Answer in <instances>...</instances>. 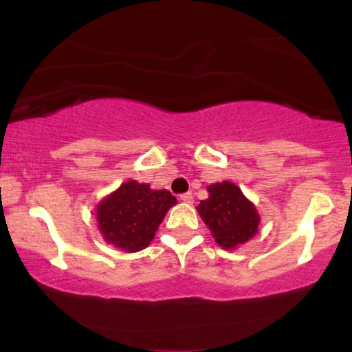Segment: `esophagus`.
Returning a JSON list of instances; mask_svg holds the SVG:
<instances>
[{"label":"esophagus","mask_w":352,"mask_h":352,"mask_svg":"<svg viewBox=\"0 0 352 352\" xmlns=\"http://www.w3.org/2000/svg\"><path fill=\"white\" fill-rule=\"evenodd\" d=\"M180 200H182V201H185V204H192V201H193V195H192V192L182 193V195H180Z\"/></svg>","instance_id":"obj_1"}]
</instances>
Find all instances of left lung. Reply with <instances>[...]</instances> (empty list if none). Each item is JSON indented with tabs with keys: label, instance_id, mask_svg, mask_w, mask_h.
Returning a JSON list of instances; mask_svg holds the SVG:
<instances>
[{
	"label": "left lung",
	"instance_id": "1",
	"mask_svg": "<svg viewBox=\"0 0 352 352\" xmlns=\"http://www.w3.org/2000/svg\"><path fill=\"white\" fill-rule=\"evenodd\" d=\"M208 199L201 200L197 210L218 245L235 248L258 232L260 217L235 184H213L208 187Z\"/></svg>",
	"mask_w": 352,
	"mask_h": 352
}]
</instances>
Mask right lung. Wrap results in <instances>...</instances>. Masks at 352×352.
<instances>
[{
  "label": "right lung",
  "mask_w": 352,
  "mask_h": 352,
  "mask_svg": "<svg viewBox=\"0 0 352 352\" xmlns=\"http://www.w3.org/2000/svg\"><path fill=\"white\" fill-rule=\"evenodd\" d=\"M177 199L167 190H151L147 184L127 182L98 207L104 238L125 252H139L153 240L165 213Z\"/></svg>",
  "instance_id": "right-lung-1"
}]
</instances>
